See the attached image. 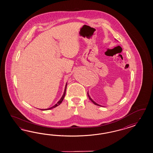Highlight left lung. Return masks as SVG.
Returning a JSON list of instances; mask_svg holds the SVG:
<instances>
[{
  "mask_svg": "<svg viewBox=\"0 0 153 153\" xmlns=\"http://www.w3.org/2000/svg\"><path fill=\"white\" fill-rule=\"evenodd\" d=\"M88 97H89V99H90V100L91 101V102H93V103L95 104V105H98V106H100V107H102V105H100L99 104H97V102H94V100H93V99L90 97V95H89V94H88Z\"/></svg>",
  "mask_w": 153,
  "mask_h": 153,
  "instance_id": "1",
  "label": "left lung"
}]
</instances>
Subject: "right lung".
<instances>
[{
  "label": "right lung",
  "mask_w": 153,
  "mask_h": 153,
  "mask_svg": "<svg viewBox=\"0 0 153 153\" xmlns=\"http://www.w3.org/2000/svg\"><path fill=\"white\" fill-rule=\"evenodd\" d=\"M67 83H66V85H65V91H64V93H63V95H62V97H61V99H60V100L54 106H53V107H51V108H48V109H44V110H49V109H53V108H56V107H57V106H58L59 105H60V103L62 102V101L63 100V99H64V97H65V93H66V88H67ZM42 110V109H41Z\"/></svg>",
  "instance_id": "obj_1"
}]
</instances>
